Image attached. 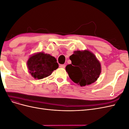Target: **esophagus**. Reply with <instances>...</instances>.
Listing matches in <instances>:
<instances>
[{"mask_svg":"<svg viewBox=\"0 0 129 129\" xmlns=\"http://www.w3.org/2000/svg\"><path fill=\"white\" fill-rule=\"evenodd\" d=\"M65 65L64 64H60V68H65Z\"/></svg>","mask_w":129,"mask_h":129,"instance_id":"1","label":"esophagus"}]
</instances>
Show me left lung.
Instances as JSON below:
<instances>
[{"label": "left lung", "instance_id": "left-lung-1", "mask_svg": "<svg viewBox=\"0 0 129 129\" xmlns=\"http://www.w3.org/2000/svg\"><path fill=\"white\" fill-rule=\"evenodd\" d=\"M72 64L66 70L69 77L81 86L89 85L98 79L101 72L100 62L95 55L88 50L76 51L69 57Z\"/></svg>", "mask_w": 129, "mask_h": 129}]
</instances>
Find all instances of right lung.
<instances>
[{"instance_id": "obj_1", "label": "right lung", "mask_w": 129, "mask_h": 129, "mask_svg": "<svg viewBox=\"0 0 129 129\" xmlns=\"http://www.w3.org/2000/svg\"><path fill=\"white\" fill-rule=\"evenodd\" d=\"M27 67L32 76L40 80L51 75L58 67V64L55 57L41 52L29 57Z\"/></svg>"}]
</instances>
